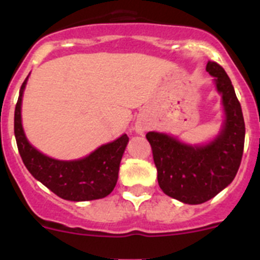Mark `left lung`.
<instances>
[{"instance_id": "8db88e82", "label": "left lung", "mask_w": 260, "mask_h": 260, "mask_svg": "<svg viewBox=\"0 0 260 260\" xmlns=\"http://www.w3.org/2000/svg\"><path fill=\"white\" fill-rule=\"evenodd\" d=\"M206 70L215 77L222 96L225 122L217 137L204 146H189L162 133H147L157 169L160 189L187 204L210 201L237 174L245 144V121L233 84L224 69L208 61Z\"/></svg>"}]
</instances>
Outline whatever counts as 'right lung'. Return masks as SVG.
<instances>
[{
	"mask_svg": "<svg viewBox=\"0 0 260 260\" xmlns=\"http://www.w3.org/2000/svg\"><path fill=\"white\" fill-rule=\"evenodd\" d=\"M27 79L28 77L20 87L15 105L14 134L20 157L29 173L50 191L66 201H93L109 195L118 180L119 162L128 142L127 135L123 134L114 142L99 147L79 160L62 161L48 157L29 144L23 132L20 107Z\"/></svg>",
	"mask_w": 260,
	"mask_h": 260,
	"instance_id": "right-lung-1",
	"label": "right lung"
}]
</instances>
